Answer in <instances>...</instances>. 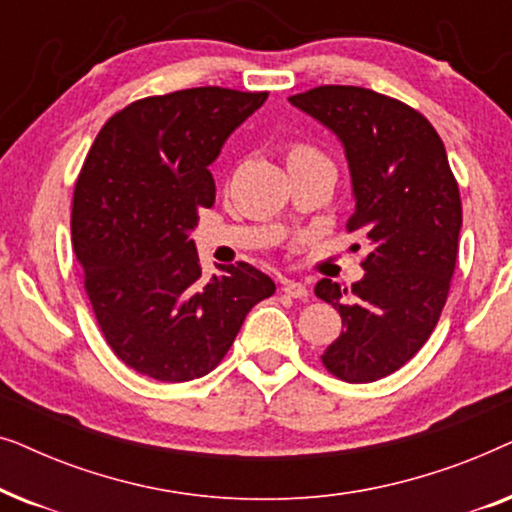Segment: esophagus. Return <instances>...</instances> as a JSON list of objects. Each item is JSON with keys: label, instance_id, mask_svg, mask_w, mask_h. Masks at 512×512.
Segmentation results:
<instances>
[{"label": "esophagus", "instance_id": "esophagus-1", "mask_svg": "<svg viewBox=\"0 0 512 512\" xmlns=\"http://www.w3.org/2000/svg\"><path fill=\"white\" fill-rule=\"evenodd\" d=\"M282 291L286 293V296L298 298V300H305L307 296H310L307 286L303 282H293V279H286V282L282 284Z\"/></svg>", "mask_w": 512, "mask_h": 512}]
</instances>
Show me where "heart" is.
I'll use <instances>...</instances> for the list:
<instances>
[{"label":"heart","mask_w":512,"mask_h":512,"mask_svg":"<svg viewBox=\"0 0 512 512\" xmlns=\"http://www.w3.org/2000/svg\"><path fill=\"white\" fill-rule=\"evenodd\" d=\"M286 163L289 167H305V165H331V160L319 146L307 142H291L286 149ZM333 167V165H331Z\"/></svg>","instance_id":"b5f03b06"}]
</instances>
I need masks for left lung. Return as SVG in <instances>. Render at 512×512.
Segmentation results:
<instances>
[{
  "instance_id": "left-lung-1",
  "label": "left lung",
  "mask_w": 512,
  "mask_h": 512,
  "mask_svg": "<svg viewBox=\"0 0 512 512\" xmlns=\"http://www.w3.org/2000/svg\"><path fill=\"white\" fill-rule=\"evenodd\" d=\"M289 102L340 137L356 198L347 230L368 244L361 282L314 286L345 326L321 363L338 380L375 382L424 347L447 303L461 230L457 179L436 128L401 100L319 86Z\"/></svg>"
}]
</instances>
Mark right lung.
<instances>
[{
  "label": "right lung",
  "mask_w": 512,
  "mask_h": 512,
  "mask_svg": "<svg viewBox=\"0 0 512 512\" xmlns=\"http://www.w3.org/2000/svg\"><path fill=\"white\" fill-rule=\"evenodd\" d=\"M268 100L219 86L144 97L116 111L74 186L72 247L97 326L125 366L188 382L223 361L275 282L240 261L202 279L188 233L214 205L209 165Z\"/></svg>",
  "instance_id": "obj_1"
}]
</instances>
